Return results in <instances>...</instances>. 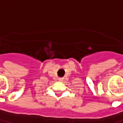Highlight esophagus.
<instances>
[{
	"mask_svg": "<svg viewBox=\"0 0 123 123\" xmlns=\"http://www.w3.org/2000/svg\"><path fill=\"white\" fill-rule=\"evenodd\" d=\"M58 80H59V81H62V80H63V78H58Z\"/></svg>",
	"mask_w": 123,
	"mask_h": 123,
	"instance_id": "esophagus-1",
	"label": "esophagus"
}]
</instances>
